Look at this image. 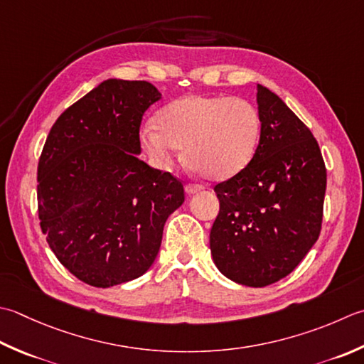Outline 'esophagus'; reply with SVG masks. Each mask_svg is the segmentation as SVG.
<instances>
[{"label":"esophagus","instance_id":"1","mask_svg":"<svg viewBox=\"0 0 364 364\" xmlns=\"http://www.w3.org/2000/svg\"><path fill=\"white\" fill-rule=\"evenodd\" d=\"M203 188L200 186V184H197V183H188L186 184V192L188 194H196V192H198V191H202Z\"/></svg>","mask_w":364,"mask_h":364}]
</instances>
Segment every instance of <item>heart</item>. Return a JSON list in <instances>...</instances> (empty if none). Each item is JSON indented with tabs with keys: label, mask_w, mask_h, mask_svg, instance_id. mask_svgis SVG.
Here are the masks:
<instances>
[{
	"label": "heart",
	"mask_w": 364,
	"mask_h": 364,
	"mask_svg": "<svg viewBox=\"0 0 364 364\" xmlns=\"http://www.w3.org/2000/svg\"><path fill=\"white\" fill-rule=\"evenodd\" d=\"M148 154L168 166L176 148L200 175L225 180L252 162L260 141V117L241 97L191 95L162 107L154 123L140 129Z\"/></svg>",
	"instance_id": "obj_1"
}]
</instances>
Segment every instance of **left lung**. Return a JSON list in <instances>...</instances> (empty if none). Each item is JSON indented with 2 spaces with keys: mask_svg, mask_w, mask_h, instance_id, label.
I'll return each mask as SVG.
<instances>
[{
  "mask_svg": "<svg viewBox=\"0 0 364 364\" xmlns=\"http://www.w3.org/2000/svg\"><path fill=\"white\" fill-rule=\"evenodd\" d=\"M260 141L252 162L219 183L210 249L219 272L247 287L290 274L320 235L326 168L314 135L257 85Z\"/></svg>",
  "mask_w": 364,
  "mask_h": 364,
  "instance_id": "left-lung-1",
  "label": "left lung"
}]
</instances>
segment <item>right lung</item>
Wrapping results in <instances>:
<instances>
[{"label":"right lung","instance_id":"obj_1","mask_svg":"<svg viewBox=\"0 0 364 364\" xmlns=\"http://www.w3.org/2000/svg\"><path fill=\"white\" fill-rule=\"evenodd\" d=\"M161 99L145 80H109L64 110L38 164V213L56 259L95 287L153 265L183 181L140 161L144 113Z\"/></svg>","mask_w":364,"mask_h":364}]
</instances>
